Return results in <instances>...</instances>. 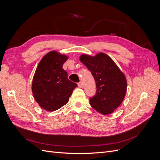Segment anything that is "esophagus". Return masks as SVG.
<instances>
[{
    "mask_svg": "<svg viewBox=\"0 0 160 160\" xmlns=\"http://www.w3.org/2000/svg\"><path fill=\"white\" fill-rule=\"evenodd\" d=\"M78 87L79 88H82L83 87V83H82V82H79V83H78Z\"/></svg>",
    "mask_w": 160,
    "mask_h": 160,
    "instance_id": "1",
    "label": "esophagus"
}]
</instances>
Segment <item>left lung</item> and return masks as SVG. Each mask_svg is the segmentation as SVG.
<instances>
[{"mask_svg":"<svg viewBox=\"0 0 160 160\" xmlns=\"http://www.w3.org/2000/svg\"><path fill=\"white\" fill-rule=\"evenodd\" d=\"M80 60L93 76L97 91L89 102L95 110L103 115L113 113L122 103L127 89L124 74L112 59L100 52L95 56L82 54Z\"/></svg>","mask_w":160,"mask_h":160,"instance_id":"obj_1","label":"left lung"}]
</instances>
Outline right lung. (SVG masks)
Listing matches in <instances>:
<instances>
[{"label": "right lung", "instance_id": "add662e5", "mask_svg": "<svg viewBox=\"0 0 160 160\" xmlns=\"http://www.w3.org/2000/svg\"><path fill=\"white\" fill-rule=\"evenodd\" d=\"M68 57L56 51L41 59L33 76L32 90L36 102L44 110L55 111L69 101L73 89L78 87L69 80L62 68Z\"/></svg>", "mask_w": 160, "mask_h": 160}]
</instances>
